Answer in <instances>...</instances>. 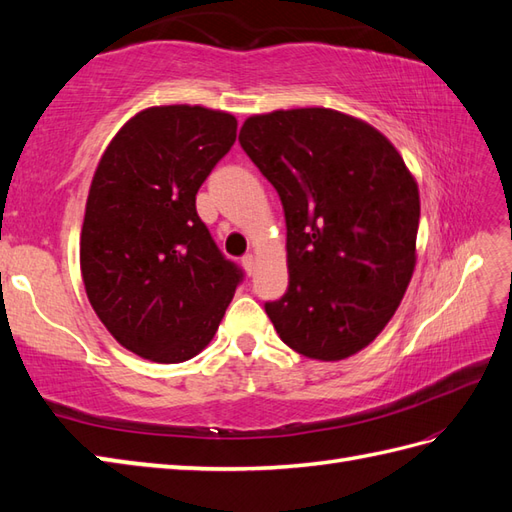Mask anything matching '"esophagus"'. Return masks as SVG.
<instances>
[{"label":"esophagus","instance_id":"esophagus-1","mask_svg":"<svg viewBox=\"0 0 512 512\" xmlns=\"http://www.w3.org/2000/svg\"><path fill=\"white\" fill-rule=\"evenodd\" d=\"M242 266H244V270L248 275H253L255 273V257L253 255H244L242 257Z\"/></svg>","mask_w":512,"mask_h":512}]
</instances>
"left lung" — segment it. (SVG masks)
Returning a JSON list of instances; mask_svg holds the SVG:
<instances>
[{"mask_svg":"<svg viewBox=\"0 0 512 512\" xmlns=\"http://www.w3.org/2000/svg\"><path fill=\"white\" fill-rule=\"evenodd\" d=\"M239 143L284 204L288 290L266 303L279 339L317 361L361 352L416 268V178L385 134L328 107L248 116Z\"/></svg>","mask_w":512,"mask_h":512,"instance_id":"obj_1","label":"left lung"}]
</instances>
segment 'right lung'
Wrapping results in <instances>:
<instances>
[{"mask_svg":"<svg viewBox=\"0 0 512 512\" xmlns=\"http://www.w3.org/2000/svg\"><path fill=\"white\" fill-rule=\"evenodd\" d=\"M235 136L237 118L222 110L147 107L94 171L79 250L85 292L114 339L147 361L200 354L242 279L195 211Z\"/></svg>","mask_w":512,"mask_h":512,"instance_id":"1","label":"right lung"}]
</instances>
